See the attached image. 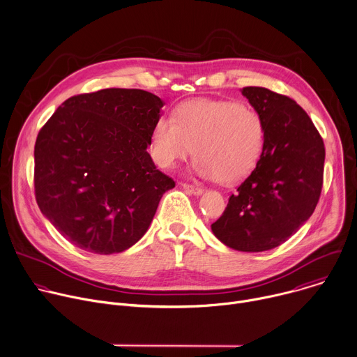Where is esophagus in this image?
<instances>
[{
    "mask_svg": "<svg viewBox=\"0 0 357 357\" xmlns=\"http://www.w3.org/2000/svg\"><path fill=\"white\" fill-rule=\"evenodd\" d=\"M183 189H186L188 192L193 193V195H200L203 192L202 186H196V185H190V183H182Z\"/></svg>",
    "mask_w": 357,
    "mask_h": 357,
    "instance_id": "1",
    "label": "esophagus"
}]
</instances>
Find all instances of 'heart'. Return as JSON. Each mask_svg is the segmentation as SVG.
Returning a JSON list of instances; mask_svg holds the SVG:
<instances>
[{
  "mask_svg": "<svg viewBox=\"0 0 357 357\" xmlns=\"http://www.w3.org/2000/svg\"><path fill=\"white\" fill-rule=\"evenodd\" d=\"M266 145V121L233 100L193 98L181 103L174 119L160 117L151 134V155L161 168L195 154L196 172L236 183L256 168Z\"/></svg>",
  "mask_w": 357,
  "mask_h": 357,
  "instance_id": "obj_1",
  "label": "heart"
}]
</instances>
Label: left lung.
<instances>
[{
    "mask_svg": "<svg viewBox=\"0 0 357 357\" xmlns=\"http://www.w3.org/2000/svg\"><path fill=\"white\" fill-rule=\"evenodd\" d=\"M241 93L266 121V145L212 231L230 248L259 252L287 241L314 213L324 185L325 145L291 97L256 86Z\"/></svg>",
    "mask_w": 357,
    "mask_h": 357,
    "instance_id": "1",
    "label": "left lung"
}]
</instances>
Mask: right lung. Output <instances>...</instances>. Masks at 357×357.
Here are the masks:
<instances>
[{
  "label": "right lung",
  "mask_w": 357,
  "mask_h": 357,
  "mask_svg": "<svg viewBox=\"0 0 357 357\" xmlns=\"http://www.w3.org/2000/svg\"><path fill=\"white\" fill-rule=\"evenodd\" d=\"M162 100L139 89H103L63 101L35 142V197L73 245L121 252L148 230L175 181L146 152Z\"/></svg>",
  "instance_id": "obj_1"
}]
</instances>
